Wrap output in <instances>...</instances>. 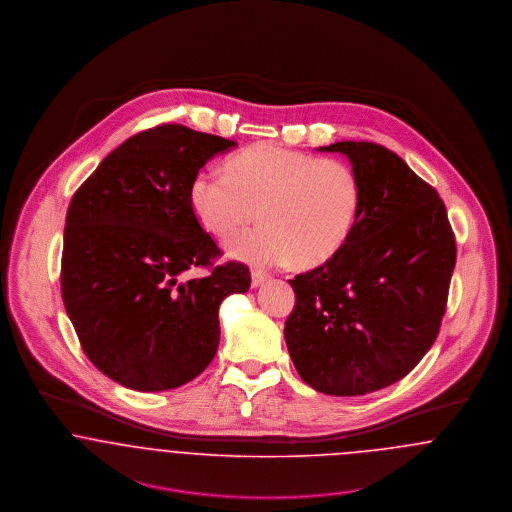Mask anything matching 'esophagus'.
Segmentation results:
<instances>
[{"label": "esophagus", "mask_w": 512, "mask_h": 512, "mask_svg": "<svg viewBox=\"0 0 512 512\" xmlns=\"http://www.w3.org/2000/svg\"><path fill=\"white\" fill-rule=\"evenodd\" d=\"M250 277H252V287H254V289H256V287H260V285H264V283L269 279V275L262 273V271H258V269H254Z\"/></svg>", "instance_id": "1"}]
</instances>
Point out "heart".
<instances>
[{"mask_svg": "<svg viewBox=\"0 0 512 512\" xmlns=\"http://www.w3.org/2000/svg\"><path fill=\"white\" fill-rule=\"evenodd\" d=\"M200 225L227 239L262 219L229 243V254L260 268L318 266L349 243L362 214V183L354 167L333 158L254 144L227 162V175L198 173L189 189Z\"/></svg>", "mask_w": 512, "mask_h": 512, "instance_id": "1", "label": "heart"}]
</instances>
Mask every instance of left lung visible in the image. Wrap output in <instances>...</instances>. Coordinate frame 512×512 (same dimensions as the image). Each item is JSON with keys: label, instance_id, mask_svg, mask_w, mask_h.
<instances>
[{"label": "left lung", "instance_id": "obj_1", "mask_svg": "<svg viewBox=\"0 0 512 512\" xmlns=\"http://www.w3.org/2000/svg\"><path fill=\"white\" fill-rule=\"evenodd\" d=\"M362 183L345 248L291 279L285 341L298 376L325 395L356 397L403 379L431 349L457 262L437 190L374 142H335Z\"/></svg>", "mask_w": 512, "mask_h": 512}]
</instances>
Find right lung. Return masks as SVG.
<instances>
[{
    "mask_svg": "<svg viewBox=\"0 0 512 512\" xmlns=\"http://www.w3.org/2000/svg\"><path fill=\"white\" fill-rule=\"evenodd\" d=\"M237 142L183 125L127 138L75 192L63 233L61 295L84 354L135 391L200 376L219 345V304L250 289L190 208L198 171ZM209 273L190 278L194 268Z\"/></svg>",
    "mask_w": 512,
    "mask_h": 512,
    "instance_id": "right-lung-1",
    "label": "right lung"
}]
</instances>
